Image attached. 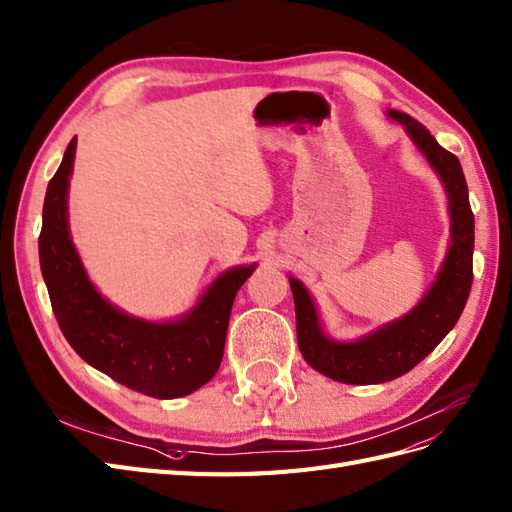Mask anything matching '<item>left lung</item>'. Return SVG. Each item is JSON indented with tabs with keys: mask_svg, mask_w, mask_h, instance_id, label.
<instances>
[{
	"mask_svg": "<svg viewBox=\"0 0 512 512\" xmlns=\"http://www.w3.org/2000/svg\"><path fill=\"white\" fill-rule=\"evenodd\" d=\"M439 173L450 202V247L436 282L404 317L373 330L358 341H334L321 330L317 306L306 286L289 278L295 299L297 345L306 363L323 376L345 384H380L404 376L421 363L463 313L473 280V213L463 167L434 136L406 112L389 110Z\"/></svg>",
	"mask_w": 512,
	"mask_h": 512,
	"instance_id": "obj_1",
	"label": "left lung"
}]
</instances>
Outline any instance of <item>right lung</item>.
Returning <instances> with one entry per match:
<instances>
[{"instance_id": "obj_1", "label": "right lung", "mask_w": 512, "mask_h": 512, "mask_svg": "<svg viewBox=\"0 0 512 512\" xmlns=\"http://www.w3.org/2000/svg\"><path fill=\"white\" fill-rule=\"evenodd\" d=\"M73 158L76 139L47 184L39 236L43 280L62 334L82 360L132 391L158 400L197 391L221 365L236 291L256 265L221 273L178 321L126 315L99 295L71 241L67 191Z\"/></svg>"}]
</instances>
